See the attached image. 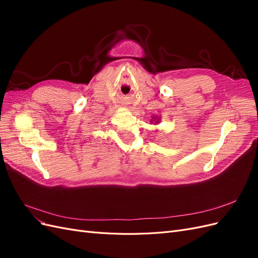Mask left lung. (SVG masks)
Listing matches in <instances>:
<instances>
[{"instance_id": "8db88e82", "label": "left lung", "mask_w": 258, "mask_h": 258, "mask_svg": "<svg viewBox=\"0 0 258 258\" xmlns=\"http://www.w3.org/2000/svg\"><path fill=\"white\" fill-rule=\"evenodd\" d=\"M159 121H160V117L158 116H153V118L151 119V122H155L156 124L159 123Z\"/></svg>"}]
</instances>
